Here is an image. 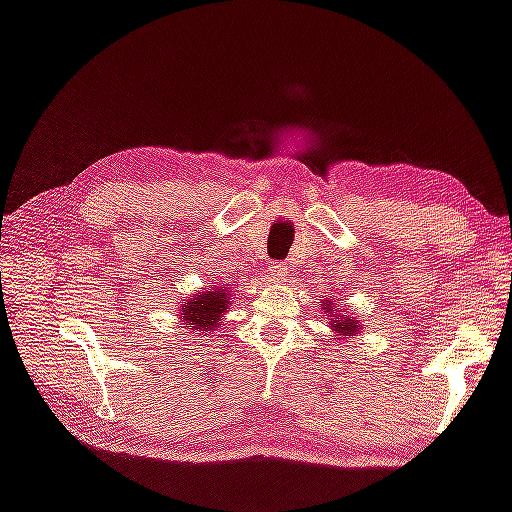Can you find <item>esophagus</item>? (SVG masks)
Wrapping results in <instances>:
<instances>
[{
  "instance_id": "1",
  "label": "esophagus",
  "mask_w": 512,
  "mask_h": 512,
  "mask_svg": "<svg viewBox=\"0 0 512 512\" xmlns=\"http://www.w3.org/2000/svg\"><path fill=\"white\" fill-rule=\"evenodd\" d=\"M269 275H271V278H273L275 282L285 280V278H287V266H285V262H273V264L269 266Z\"/></svg>"
}]
</instances>
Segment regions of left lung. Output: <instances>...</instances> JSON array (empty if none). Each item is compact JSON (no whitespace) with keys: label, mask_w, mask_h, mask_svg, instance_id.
Here are the masks:
<instances>
[{"label":"left lung","mask_w":512,"mask_h":512,"mask_svg":"<svg viewBox=\"0 0 512 512\" xmlns=\"http://www.w3.org/2000/svg\"><path fill=\"white\" fill-rule=\"evenodd\" d=\"M323 310H326L328 314H331L332 311L336 312L335 315H332L335 316V319H330V328L339 332V335L353 337V335H358V332H360V323L355 321L353 316H348L346 312L339 310V307H335V300H332V298H328L326 303H323Z\"/></svg>","instance_id":"8db88e82"}]
</instances>
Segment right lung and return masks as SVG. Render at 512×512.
Returning a JSON list of instances; mask_svg holds the SVG:
<instances>
[{
    "mask_svg": "<svg viewBox=\"0 0 512 512\" xmlns=\"http://www.w3.org/2000/svg\"><path fill=\"white\" fill-rule=\"evenodd\" d=\"M232 296L230 287H212L207 291H198L182 305V321L184 328L196 332H212L218 326H223L221 316L230 310Z\"/></svg>",
    "mask_w": 512,
    "mask_h": 512,
    "instance_id": "1",
    "label": "right lung"
}]
</instances>
